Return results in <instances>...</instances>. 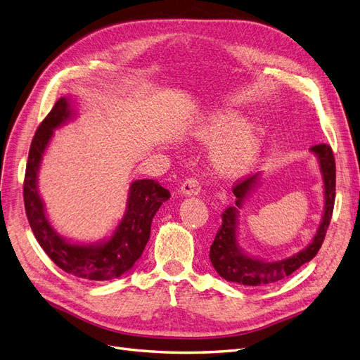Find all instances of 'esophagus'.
I'll list each match as a JSON object with an SVG mask.
<instances>
[{"mask_svg":"<svg viewBox=\"0 0 360 360\" xmlns=\"http://www.w3.org/2000/svg\"><path fill=\"white\" fill-rule=\"evenodd\" d=\"M200 190H201V185L197 178H186L181 185V193L184 195H197Z\"/></svg>","mask_w":360,"mask_h":360,"instance_id":"34e87169","label":"esophagus"}]
</instances>
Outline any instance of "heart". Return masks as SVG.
Listing matches in <instances>:
<instances>
[{"label":"heart","instance_id":"heart-1","mask_svg":"<svg viewBox=\"0 0 360 360\" xmlns=\"http://www.w3.org/2000/svg\"><path fill=\"white\" fill-rule=\"evenodd\" d=\"M194 135L205 143H219L212 153V162L217 174L226 178L247 174L262 150L260 132L253 127H244V119L231 112L212 116Z\"/></svg>","mask_w":360,"mask_h":360}]
</instances>
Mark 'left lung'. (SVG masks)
Listing matches in <instances>:
<instances>
[{"instance_id": "1", "label": "left lung", "mask_w": 360, "mask_h": 360, "mask_svg": "<svg viewBox=\"0 0 360 360\" xmlns=\"http://www.w3.org/2000/svg\"><path fill=\"white\" fill-rule=\"evenodd\" d=\"M310 150L318 155L323 188H325V207L321 225L316 236L311 243L297 255L284 260L266 262L244 255L237 243V217L238 210L247 195L255 190L259 182V175H253L247 179H240L232 186V193L237 197L236 206H231L222 213V225L219 226L213 244L210 245V262L216 272L229 283H237L241 285L259 287L274 284L283 281L294 274L304 263L310 262L316 256L326 236V229L330 226L334 201H335V160L331 147L328 144H318L310 147Z\"/></svg>"}]
</instances>
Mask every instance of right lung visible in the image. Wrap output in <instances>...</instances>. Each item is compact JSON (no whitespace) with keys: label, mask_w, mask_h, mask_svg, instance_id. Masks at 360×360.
Here are the masks:
<instances>
[{"label":"right lung","mask_w":360,"mask_h":360,"mask_svg":"<svg viewBox=\"0 0 360 360\" xmlns=\"http://www.w3.org/2000/svg\"><path fill=\"white\" fill-rule=\"evenodd\" d=\"M68 98H60L41 122L29 150L23 182L25 210L34 236L44 252L60 269L89 281H107L128 272L141 257L150 238L151 222L162 202L170 198L169 190L153 179L131 184L128 210L112 238L98 244H70L61 238L45 216L38 193V169L53 131L70 119Z\"/></svg>","instance_id":"right-lung-1"}]
</instances>
